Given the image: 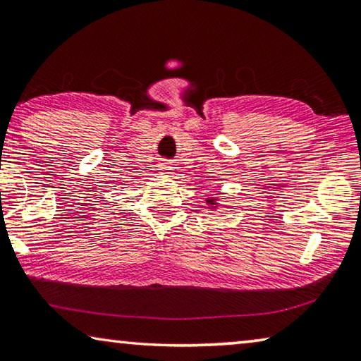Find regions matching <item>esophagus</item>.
Listing matches in <instances>:
<instances>
[{"label": "esophagus", "mask_w": 361, "mask_h": 361, "mask_svg": "<svg viewBox=\"0 0 361 361\" xmlns=\"http://www.w3.org/2000/svg\"><path fill=\"white\" fill-rule=\"evenodd\" d=\"M159 170H161L162 173H166V175H170L172 173V170H173V167L170 166V164H167V162H162L161 166H159Z\"/></svg>", "instance_id": "esophagus-1"}]
</instances>
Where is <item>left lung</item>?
I'll use <instances>...</instances> for the list:
<instances>
[{"instance_id":"8db88e82","label":"left lung","mask_w":361,"mask_h":361,"mask_svg":"<svg viewBox=\"0 0 361 361\" xmlns=\"http://www.w3.org/2000/svg\"><path fill=\"white\" fill-rule=\"evenodd\" d=\"M205 204L210 205L212 209H216V207H218V199L216 197H210V199L205 200Z\"/></svg>"}]
</instances>
